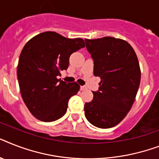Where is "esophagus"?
I'll return each mask as SVG.
<instances>
[{
    "label": "esophagus",
    "instance_id": "34e87169",
    "mask_svg": "<svg viewBox=\"0 0 159 159\" xmlns=\"http://www.w3.org/2000/svg\"><path fill=\"white\" fill-rule=\"evenodd\" d=\"M86 86H80V90H81V91H84V90H86Z\"/></svg>",
    "mask_w": 159,
    "mask_h": 159
}]
</instances>
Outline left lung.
I'll use <instances>...</instances> for the list:
<instances>
[{"label":"left lung","instance_id":"1","mask_svg":"<svg viewBox=\"0 0 159 159\" xmlns=\"http://www.w3.org/2000/svg\"><path fill=\"white\" fill-rule=\"evenodd\" d=\"M85 42L94 60V75L100 77L99 91H93V100L85 104V116L95 126L110 128L126 117L135 101L140 64L124 40L105 37Z\"/></svg>","mask_w":159,"mask_h":159}]
</instances>
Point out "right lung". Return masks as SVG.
<instances>
[{"label": "right lung", "instance_id": "add662e5", "mask_svg": "<svg viewBox=\"0 0 159 159\" xmlns=\"http://www.w3.org/2000/svg\"><path fill=\"white\" fill-rule=\"evenodd\" d=\"M83 47L82 38L69 39L55 32L40 33L25 44L17 77L22 98L36 118L53 122L66 113L68 100L80 86L57 77L68 68L70 55Z\"/></svg>", "mask_w": 159, "mask_h": 159}]
</instances>
